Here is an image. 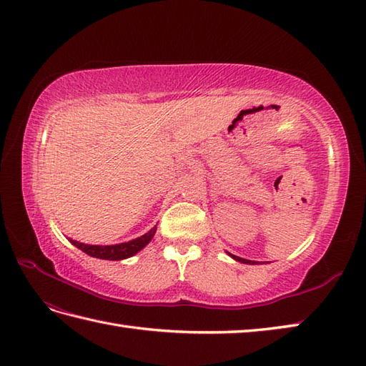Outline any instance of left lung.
Segmentation results:
<instances>
[{"mask_svg":"<svg viewBox=\"0 0 366 366\" xmlns=\"http://www.w3.org/2000/svg\"><path fill=\"white\" fill-rule=\"evenodd\" d=\"M233 259H237V262H239V263H246V264H255V262H250V259H246V258H241V257H237V255H232V254H229Z\"/></svg>","mask_w":366,"mask_h":366,"instance_id":"1","label":"left lung"}]
</instances>
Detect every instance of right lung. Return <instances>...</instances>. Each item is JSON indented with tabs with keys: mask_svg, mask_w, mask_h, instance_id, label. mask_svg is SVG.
<instances>
[{
	"mask_svg": "<svg viewBox=\"0 0 366 366\" xmlns=\"http://www.w3.org/2000/svg\"><path fill=\"white\" fill-rule=\"evenodd\" d=\"M157 232V227H153L150 232H147L142 237L132 239L128 242H120V244L114 246H92V244H84V242H78L75 239H70L73 246H76L83 252H86L87 255L95 257V258H102V259H124L128 257H133L137 254L141 249L149 244L152 241L153 234Z\"/></svg>",
	"mask_w": 366,
	"mask_h": 366,
	"instance_id": "obj_1",
	"label": "right lung"
}]
</instances>
